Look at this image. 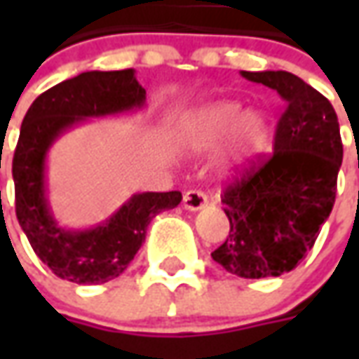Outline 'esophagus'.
I'll list each match as a JSON object with an SVG mask.
<instances>
[{
    "label": "esophagus",
    "instance_id": "34e87169",
    "mask_svg": "<svg viewBox=\"0 0 359 359\" xmlns=\"http://www.w3.org/2000/svg\"><path fill=\"white\" fill-rule=\"evenodd\" d=\"M182 205L188 211H200L208 205V196L203 194L202 190H188L182 198Z\"/></svg>",
    "mask_w": 359,
    "mask_h": 359
}]
</instances>
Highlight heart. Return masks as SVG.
Listing matches in <instances>:
<instances>
[{"label": "heart", "mask_w": 359, "mask_h": 359, "mask_svg": "<svg viewBox=\"0 0 359 359\" xmlns=\"http://www.w3.org/2000/svg\"><path fill=\"white\" fill-rule=\"evenodd\" d=\"M179 134L180 142L192 151L217 148L229 138V165L242 167L267 146L269 121L262 111H244L242 103L223 100L184 115Z\"/></svg>", "instance_id": "obj_1"}]
</instances>
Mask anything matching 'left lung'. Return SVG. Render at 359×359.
I'll return each instance as SVG.
<instances>
[{"label":"left lung","instance_id":"1","mask_svg":"<svg viewBox=\"0 0 359 359\" xmlns=\"http://www.w3.org/2000/svg\"><path fill=\"white\" fill-rule=\"evenodd\" d=\"M246 81L277 90L285 113L273 156L225 188L231 223L211 257L244 278L280 277L313 248L329 219L342 163V140L331 102L286 71H241Z\"/></svg>","mask_w":359,"mask_h":359}]
</instances>
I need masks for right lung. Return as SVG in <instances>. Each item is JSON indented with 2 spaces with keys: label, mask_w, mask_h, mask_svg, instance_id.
I'll return each instance as SVG.
<instances>
[{
  "label": "right lung",
  "mask_w": 359,
  "mask_h": 359,
  "mask_svg": "<svg viewBox=\"0 0 359 359\" xmlns=\"http://www.w3.org/2000/svg\"><path fill=\"white\" fill-rule=\"evenodd\" d=\"M146 105L134 69L88 71L59 82L34 100L20 125L13 157L15 211L36 256L51 273L76 285H103L133 262L151 219L177 208L182 194H134L92 229H65L53 217L46 187V159L69 128L95 117L133 113Z\"/></svg>",
  "instance_id": "obj_1"
}]
</instances>
